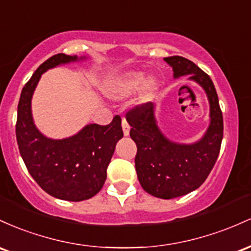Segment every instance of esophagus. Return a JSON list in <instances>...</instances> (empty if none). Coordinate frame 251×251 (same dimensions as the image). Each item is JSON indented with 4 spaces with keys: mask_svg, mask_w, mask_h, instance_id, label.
Segmentation results:
<instances>
[{
    "mask_svg": "<svg viewBox=\"0 0 251 251\" xmlns=\"http://www.w3.org/2000/svg\"><path fill=\"white\" fill-rule=\"evenodd\" d=\"M122 128H123V133L126 136V135H129V131H130V126H129V123L126 122V118H122Z\"/></svg>",
    "mask_w": 251,
    "mask_h": 251,
    "instance_id": "34e87169",
    "label": "esophagus"
}]
</instances>
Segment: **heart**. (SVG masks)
I'll use <instances>...</instances> for the list:
<instances>
[{
  "label": "heart",
  "instance_id": "1",
  "mask_svg": "<svg viewBox=\"0 0 251 251\" xmlns=\"http://www.w3.org/2000/svg\"><path fill=\"white\" fill-rule=\"evenodd\" d=\"M145 80L146 77L143 73H129L128 75H126V77L117 84L116 88H115V94L117 96H126L129 94H133V92L139 90L141 86L143 85ZM148 89H153V84H151Z\"/></svg>",
  "mask_w": 251,
  "mask_h": 251
}]
</instances>
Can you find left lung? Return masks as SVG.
Wrapping results in <instances>:
<instances>
[{
	"label": "left lung",
	"instance_id": "1",
	"mask_svg": "<svg viewBox=\"0 0 251 251\" xmlns=\"http://www.w3.org/2000/svg\"><path fill=\"white\" fill-rule=\"evenodd\" d=\"M165 60L173 67L174 77L188 75L206 91L211 123L206 134L194 145H176L166 139L156 126L151 102L137 104L126 111L130 137L136 143L135 168L146 192L172 199L197 190L209 176L223 140V114L210 75L188 59L174 55Z\"/></svg>",
	"mask_w": 251,
	"mask_h": 251
}]
</instances>
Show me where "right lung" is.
<instances>
[{"label": "right lung", "mask_w": 251, "mask_h": 251, "mask_svg": "<svg viewBox=\"0 0 251 251\" xmlns=\"http://www.w3.org/2000/svg\"><path fill=\"white\" fill-rule=\"evenodd\" d=\"M75 60V55H53L27 81L18 105L16 141L28 172L45 192L63 201H81L102 190L115 146L123 137L121 117L116 115L106 126H86L69 139L50 140L39 133L30 111L33 92L42 73Z\"/></svg>", "instance_id": "1"}]
</instances>
